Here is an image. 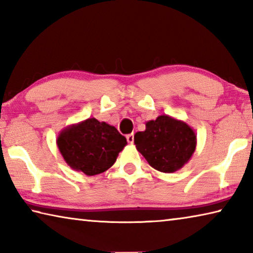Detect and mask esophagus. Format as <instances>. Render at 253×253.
Masks as SVG:
<instances>
[{
  "mask_svg": "<svg viewBox=\"0 0 253 253\" xmlns=\"http://www.w3.org/2000/svg\"><path fill=\"white\" fill-rule=\"evenodd\" d=\"M126 138H127V142L129 143V144H134V132H131V134H128L127 136H126Z\"/></svg>",
  "mask_w": 253,
  "mask_h": 253,
  "instance_id": "esophagus-1",
  "label": "esophagus"
}]
</instances>
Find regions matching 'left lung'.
Listing matches in <instances>:
<instances>
[{"instance_id":"obj_1","label":"left lung","mask_w":253,"mask_h":253,"mask_svg":"<svg viewBox=\"0 0 253 253\" xmlns=\"http://www.w3.org/2000/svg\"><path fill=\"white\" fill-rule=\"evenodd\" d=\"M134 142L148 164L163 173H174L182 169L193 155L196 135L182 121L168 115L146 123V129L136 132Z\"/></svg>"}]
</instances>
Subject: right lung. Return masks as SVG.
Returning a JSON list of instances; mask_svg holds the SVG:
<instances>
[{
    "instance_id": "add662e5",
    "label": "right lung",
    "mask_w": 253,
    "mask_h": 253,
    "mask_svg": "<svg viewBox=\"0 0 253 253\" xmlns=\"http://www.w3.org/2000/svg\"><path fill=\"white\" fill-rule=\"evenodd\" d=\"M57 145L71 169L92 176L114 165L127 140L114 126L88 118L65 128L58 136Z\"/></svg>"
}]
</instances>
